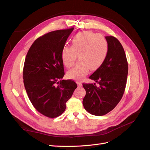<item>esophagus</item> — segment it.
Returning a JSON list of instances; mask_svg holds the SVG:
<instances>
[{"mask_svg":"<svg viewBox=\"0 0 150 150\" xmlns=\"http://www.w3.org/2000/svg\"><path fill=\"white\" fill-rule=\"evenodd\" d=\"M77 84H78V86L79 88L81 87V86H82V84H81L80 82H79V81H78V82H77Z\"/></svg>","mask_w":150,"mask_h":150,"instance_id":"1","label":"esophagus"}]
</instances>
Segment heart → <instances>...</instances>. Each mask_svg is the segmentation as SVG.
Returning a JSON list of instances; mask_svg holds the SVG:
<instances>
[{
    "mask_svg": "<svg viewBox=\"0 0 150 150\" xmlns=\"http://www.w3.org/2000/svg\"><path fill=\"white\" fill-rule=\"evenodd\" d=\"M71 46H65L61 50L62 62L67 67L73 66L78 55L79 61L67 76L70 79H80L91 70L96 71L105 62L108 54V44L101 35L91 31H84L74 35Z\"/></svg>",
    "mask_w": 150,
    "mask_h": 150,
    "instance_id": "1",
    "label": "heart"
}]
</instances>
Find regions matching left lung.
<instances>
[{"instance_id":"obj_1","label":"left lung","mask_w":150,"mask_h":150,"mask_svg":"<svg viewBox=\"0 0 150 150\" xmlns=\"http://www.w3.org/2000/svg\"><path fill=\"white\" fill-rule=\"evenodd\" d=\"M108 54L103 66L89 76L99 84L83 83L86 90L83 104L85 110L95 116L112 111L121 99L125 90L128 65L121 44L113 36H106Z\"/></svg>"}]
</instances>
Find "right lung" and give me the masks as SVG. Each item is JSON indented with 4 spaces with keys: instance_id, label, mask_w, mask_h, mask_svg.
I'll use <instances>...</instances> for the list:
<instances>
[{
    "instance_id": "1",
    "label": "right lung",
    "mask_w": 150,
    "mask_h": 150,
    "mask_svg": "<svg viewBox=\"0 0 150 150\" xmlns=\"http://www.w3.org/2000/svg\"><path fill=\"white\" fill-rule=\"evenodd\" d=\"M74 28L51 32L36 39L24 62L23 79L35 110L50 118L62 115L77 84L64 75L61 50Z\"/></svg>"
}]
</instances>
